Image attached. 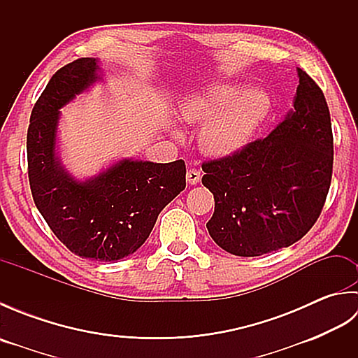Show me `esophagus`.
Masks as SVG:
<instances>
[{"mask_svg": "<svg viewBox=\"0 0 358 358\" xmlns=\"http://www.w3.org/2000/svg\"><path fill=\"white\" fill-rule=\"evenodd\" d=\"M186 180L187 183L194 186V185H199L200 180H201V172L199 169H195V167H192V169H189L187 173H186Z\"/></svg>", "mask_w": 358, "mask_h": 358, "instance_id": "34e87169", "label": "esophagus"}]
</instances>
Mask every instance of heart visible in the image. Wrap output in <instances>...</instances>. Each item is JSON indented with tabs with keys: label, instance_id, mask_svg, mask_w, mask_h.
<instances>
[{
	"label": "heart",
	"instance_id": "obj_1",
	"mask_svg": "<svg viewBox=\"0 0 358 358\" xmlns=\"http://www.w3.org/2000/svg\"><path fill=\"white\" fill-rule=\"evenodd\" d=\"M269 96L260 89L243 92L240 86L217 85L204 92L185 95L180 117L189 124L204 123L200 131L203 150L212 157L237 154L252 138L269 112Z\"/></svg>",
	"mask_w": 358,
	"mask_h": 358
}]
</instances>
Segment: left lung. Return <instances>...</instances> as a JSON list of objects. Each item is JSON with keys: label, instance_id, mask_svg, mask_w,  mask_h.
Returning a JSON list of instances; mask_svg holds the SVG:
<instances>
[{"label": "left lung", "instance_id": "1", "mask_svg": "<svg viewBox=\"0 0 358 358\" xmlns=\"http://www.w3.org/2000/svg\"><path fill=\"white\" fill-rule=\"evenodd\" d=\"M294 109L264 140L203 163L214 194L209 235L226 252L258 257L287 248L317 222L329 192L332 126L322 89L299 69Z\"/></svg>", "mask_w": 358, "mask_h": 358}]
</instances>
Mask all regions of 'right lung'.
<instances>
[{"label":"right lung","mask_w":358,"mask_h":358,"mask_svg":"<svg viewBox=\"0 0 358 358\" xmlns=\"http://www.w3.org/2000/svg\"><path fill=\"white\" fill-rule=\"evenodd\" d=\"M101 80L96 58L75 59L50 78L30 115L29 183L35 206L67 249L118 262L148 240L159 212L186 187V166L121 158L86 180L66 169L57 148L59 109Z\"/></svg>","instance_id":"obj_1"}]
</instances>
